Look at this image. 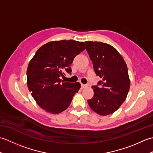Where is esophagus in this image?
<instances>
[{
  "instance_id": "esophagus-1",
  "label": "esophagus",
  "mask_w": 153,
  "mask_h": 153,
  "mask_svg": "<svg viewBox=\"0 0 153 153\" xmlns=\"http://www.w3.org/2000/svg\"><path fill=\"white\" fill-rule=\"evenodd\" d=\"M86 85H84V84H81V88L82 89H83V88H85V87H86Z\"/></svg>"
}]
</instances>
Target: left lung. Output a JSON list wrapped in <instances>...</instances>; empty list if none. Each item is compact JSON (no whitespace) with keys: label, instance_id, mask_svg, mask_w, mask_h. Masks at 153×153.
<instances>
[{"label":"left lung","instance_id":"1","mask_svg":"<svg viewBox=\"0 0 153 153\" xmlns=\"http://www.w3.org/2000/svg\"><path fill=\"white\" fill-rule=\"evenodd\" d=\"M97 76L101 80L93 85L94 95L87 100L90 108L101 116L112 114L126 99L130 87L128 68L116 48L102 42H85Z\"/></svg>","mask_w":153,"mask_h":153}]
</instances>
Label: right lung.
<instances>
[{
    "mask_svg": "<svg viewBox=\"0 0 153 153\" xmlns=\"http://www.w3.org/2000/svg\"><path fill=\"white\" fill-rule=\"evenodd\" d=\"M85 49L83 42L74 40L51 41L41 47L29 63L27 86L42 108L58 114L70 106L80 83L64 82L61 77L71 74L74 58Z\"/></svg>",
    "mask_w": 153,
    "mask_h": 153,
    "instance_id": "1",
    "label": "right lung"
}]
</instances>
